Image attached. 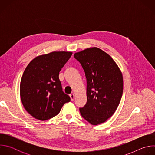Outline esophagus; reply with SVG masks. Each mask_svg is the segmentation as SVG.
I'll list each match as a JSON object with an SVG mask.
<instances>
[{"label":"esophagus","instance_id":"34e87169","mask_svg":"<svg viewBox=\"0 0 155 155\" xmlns=\"http://www.w3.org/2000/svg\"><path fill=\"white\" fill-rule=\"evenodd\" d=\"M70 97H71V101H73L74 100V98H75V95L74 94H70Z\"/></svg>","mask_w":155,"mask_h":155}]
</instances>
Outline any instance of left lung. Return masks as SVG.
I'll return each instance as SVG.
<instances>
[{"label":"left lung","mask_w":155,"mask_h":155,"mask_svg":"<svg viewBox=\"0 0 155 155\" xmlns=\"http://www.w3.org/2000/svg\"><path fill=\"white\" fill-rule=\"evenodd\" d=\"M86 78L87 102L80 112L87 121L97 125L115 112L123 91L122 73L112 58L97 47L75 53Z\"/></svg>","instance_id":"1"}]
</instances>
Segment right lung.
Returning a JSON list of instances; mask_svg holds the SVG:
<instances>
[{"instance_id":"add662e5","label":"right lung","mask_w":155,"mask_h":155,"mask_svg":"<svg viewBox=\"0 0 155 155\" xmlns=\"http://www.w3.org/2000/svg\"><path fill=\"white\" fill-rule=\"evenodd\" d=\"M72 52L53 51L33 59L20 83V97L25 110L35 119H50L61 111L70 97L62 90L59 78L62 68Z\"/></svg>"}]
</instances>
